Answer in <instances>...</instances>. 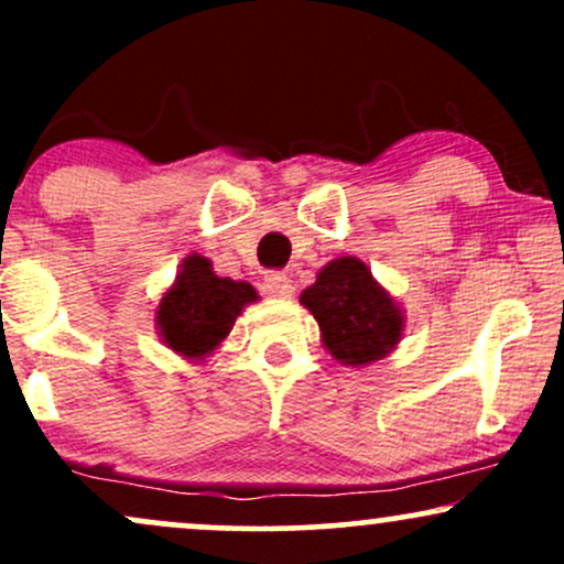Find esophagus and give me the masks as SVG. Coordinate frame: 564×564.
<instances>
[{
    "instance_id": "34e87169",
    "label": "esophagus",
    "mask_w": 564,
    "mask_h": 564,
    "mask_svg": "<svg viewBox=\"0 0 564 564\" xmlns=\"http://www.w3.org/2000/svg\"><path fill=\"white\" fill-rule=\"evenodd\" d=\"M264 289H268L270 296H278V300H291V296H294V283H291V278L283 273L264 275Z\"/></svg>"
}]
</instances>
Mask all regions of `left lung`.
I'll list each match as a JSON object with an SVG mask.
<instances>
[{
  "mask_svg": "<svg viewBox=\"0 0 564 564\" xmlns=\"http://www.w3.org/2000/svg\"><path fill=\"white\" fill-rule=\"evenodd\" d=\"M300 302L318 321L323 347L345 366L384 360L403 339V310L358 257L328 262Z\"/></svg>",
  "mask_w": 564,
  "mask_h": 564,
  "instance_id": "8db88e82",
  "label": "left lung"
}]
</instances>
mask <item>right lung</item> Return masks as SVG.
<instances>
[{
	"label": "right lung",
	"instance_id": "obj_1",
	"mask_svg": "<svg viewBox=\"0 0 564 564\" xmlns=\"http://www.w3.org/2000/svg\"><path fill=\"white\" fill-rule=\"evenodd\" d=\"M257 300L251 283L219 278L206 257H185L156 307L161 341L185 360H204L228 339L246 304Z\"/></svg>",
	"mask_w": 564,
	"mask_h": 564
}]
</instances>
